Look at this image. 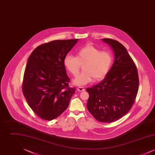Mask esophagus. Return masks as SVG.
I'll return each instance as SVG.
<instances>
[{"label":"esophagus","instance_id":"esophagus-1","mask_svg":"<svg viewBox=\"0 0 155 155\" xmlns=\"http://www.w3.org/2000/svg\"><path fill=\"white\" fill-rule=\"evenodd\" d=\"M77 89H78V91H80V92L84 91H85V88H82V87H78V88H77Z\"/></svg>","mask_w":155,"mask_h":155}]
</instances>
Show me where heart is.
Returning a JSON list of instances; mask_svg holds the SVG:
<instances>
[{
	"label": "heart",
	"instance_id": "heart-1",
	"mask_svg": "<svg viewBox=\"0 0 155 155\" xmlns=\"http://www.w3.org/2000/svg\"><path fill=\"white\" fill-rule=\"evenodd\" d=\"M113 57L109 52L101 51L93 45L88 44L77 52V56L67 54L64 59V65L74 76L77 75L81 66L84 71L75 77L73 83L84 86L93 81L103 79L110 69Z\"/></svg>",
	"mask_w": 155,
	"mask_h": 155
}]
</instances>
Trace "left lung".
I'll list each match as a JSON object with an SVG mask.
<instances>
[{"instance_id":"obj_1","label":"left lung","mask_w":155,"mask_h":155,"mask_svg":"<svg viewBox=\"0 0 155 155\" xmlns=\"http://www.w3.org/2000/svg\"><path fill=\"white\" fill-rule=\"evenodd\" d=\"M114 52V61L105 78L86 91L87 108L97 121L112 123L125 115L133 106L138 91L137 68L125 47L117 41L103 38Z\"/></svg>"}]
</instances>
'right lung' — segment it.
I'll return each instance as SVG.
<instances>
[{
  "mask_svg": "<svg viewBox=\"0 0 155 155\" xmlns=\"http://www.w3.org/2000/svg\"><path fill=\"white\" fill-rule=\"evenodd\" d=\"M78 39L56 40L36 48L28 59L22 92L39 117L51 121L66 110L75 89L68 86L64 59Z\"/></svg>",
  "mask_w": 155,
  "mask_h": 155,
  "instance_id": "1",
  "label": "right lung"
}]
</instances>
